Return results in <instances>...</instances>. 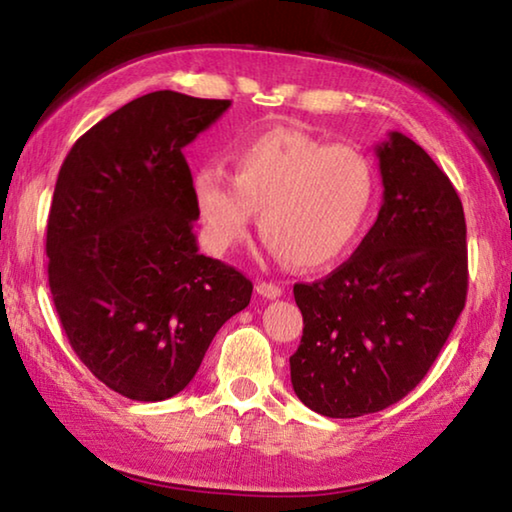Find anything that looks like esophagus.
Here are the masks:
<instances>
[{
    "label": "esophagus",
    "instance_id": "1",
    "mask_svg": "<svg viewBox=\"0 0 512 512\" xmlns=\"http://www.w3.org/2000/svg\"><path fill=\"white\" fill-rule=\"evenodd\" d=\"M257 293L262 298H268V300H275V298H280L282 296V289L277 287V284H273V282H257Z\"/></svg>",
    "mask_w": 512,
    "mask_h": 512
}]
</instances>
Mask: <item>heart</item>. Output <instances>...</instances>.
<instances>
[{
	"mask_svg": "<svg viewBox=\"0 0 512 512\" xmlns=\"http://www.w3.org/2000/svg\"><path fill=\"white\" fill-rule=\"evenodd\" d=\"M235 176L219 167L194 173L203 241L225 255L259 230L275 255L298 268L336 262L354 246L372 212L377 173L366 153L293 128H268L232 151Z\"/></svg>",
	"mask_w": 512,
	"mask_h": 512,
	"instance_id": "b5f03b06",
	"label": "heart"
}]
</instances>
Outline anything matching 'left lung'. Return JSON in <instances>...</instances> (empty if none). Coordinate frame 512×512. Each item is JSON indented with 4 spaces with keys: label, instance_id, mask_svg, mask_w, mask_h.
Masks as SVG:
<instances>
[{
    "label": "left lung",
    "instance_id": "left-lung-1",
    "mask_svg": "<svg viewBox=\"0 0 512 512\" xmlns=\"http://www.w3.org/2000/svg\"><path fill=\"white\" fill-rule=\"evenodd\" d=\"M375 151L384 183L375 225L348 262L293 287L305 327L291 384L327 418L384 411L411 393L467 296L465 214L452 180L397 131Z\"/></svg>",
    "mask_w": 512,
    "mask_h": 512
}]
</instances>
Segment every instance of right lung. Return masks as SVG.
<instances>
[{
    "instance_id": "right-lung-1",
    "label": "right lung",
    "mask_w": 512,
    "mask_h": 512,
    "mask_svg": "<svg viewBox=\"0 0 512 512\" xmlns=\"http://www.w3.org/2000/svg\"><path fill=\"white\" fill-rule=\"evenodd\" d=\"M230 101L160 90L101 119L60 167L47 221L49 289L67 341L112 391L162 402L194 379L253 282L198 253L183 149Z\"/></svg>"
}]
</instances>
